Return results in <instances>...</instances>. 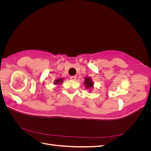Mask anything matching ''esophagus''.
Instances as JSON below:
<instances>
[{
	"instance_id": "1",
	"label": "esophagus",
	"mask_w": 151,
	"mask_h": 151,
	"mask_svg": "<svg viewBox=\"0 0 151 151\" xmlns=\"http://www.w3.org/2000/svg\"><path fill=\"white\" fill-rule=\"evenodd\" d=\"M70 79L71 80L75 81V80L76 79V76H71V77H70Z\"/></svg>"
}]
</instances>
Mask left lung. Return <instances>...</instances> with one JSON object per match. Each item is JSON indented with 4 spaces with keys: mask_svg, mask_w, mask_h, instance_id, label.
Masks as SVG:
<instances>
[{
    "mask_svg": "<svg viewBox=\"0 0 151 151\" xmlns=\"http://www.w3.org/2000/svg\"><path fill=\"white\" fill-rule=\"evenodd\" d=\"M84 84H85V86H86L87 88H92L93 86V83L91 82V79L89 77H87L86 78V81L84 82Z\"/></svg>",
    "mask_w": 151,
    "mask_h": 151,
    "instance_id": "8db88e82",
    "label": "left lung"
}]
</instances>
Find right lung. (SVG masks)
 <instances>
[{"label":"right lung","mask_w":151,"mask_h":151,"mask_svg":"<svg viewBox=\"0 0 151 151\" xmlns=\"http://www.w3.org/2000/svg\"><path fill=\"white\" fill-rule=\"evenodd\" d=\"M62 79H57V80H56L55 81V84H59V83H62Z\"/></svg>","instance_id":"right-lung-1"}]
</instances>
